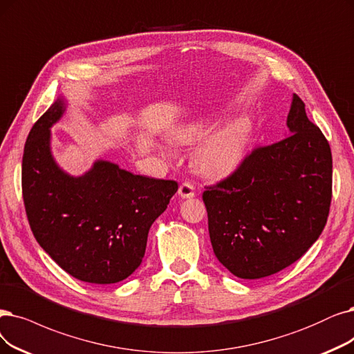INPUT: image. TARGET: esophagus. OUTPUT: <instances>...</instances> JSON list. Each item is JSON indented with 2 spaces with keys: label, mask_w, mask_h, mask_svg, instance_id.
Returning <instances> with one entry per match:
<instances>
[{
  "label": "esophagus",
  "mask_w": 354,
  "mask_h": 354,
  "mask_svg": "<svg viewBox=\"0 0 354 354\" xmlns=\"http://www.w3.org/2000/svg\"><path fill=\"white\" fill-rule=\"evenodd\" d=\"M194 194H196L194 187L193 185H190V183H183V185L178 187V196L181 199H192V197H194Z\"/></svg>",
  "instance_id": "esophagus-1"
}]
</instances>
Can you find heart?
<instances>
[{"label": "heart", "mask_w": 354, "mask_h": 354, "mask_svg": "<svg viewBox=\"0 0 354 354\" xmlns=\"http://www.w3.org/2000/svg\"><path fill=\"white\" fill-rule=\"evenodd\" d=\"M214 124L215 120L210 116L194 118L176 128L173 139L181 145H192L207 135ZM250 135L251 123L245 116L232 118L218 126L194 151L197 171L207 177H222L232 173L245 157Z\"/></svg>", "instance_id": "heart-1"}]
</instances>
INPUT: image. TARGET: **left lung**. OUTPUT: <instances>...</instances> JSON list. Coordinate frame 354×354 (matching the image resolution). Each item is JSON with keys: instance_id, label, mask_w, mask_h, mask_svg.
Segmentation results:
<instances>
[{"instance_id": "obj_1", "label": "left lung", "mask_w": 354, "mask_h": 354, "mask_svg": "<svg viewBox=\"0 0 354 354\" xmlns=\"http://www.w3.org/2000/svg\"><path fill=\"white\" fill-rule=\"evenodd\" d=\"M289 133L254 149L203 193L216 259L239 279H261L299 260L327 223L333 157L328 140L293 94Z\"/></svg>"}]
</instances>
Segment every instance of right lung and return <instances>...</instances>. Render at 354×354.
<instances>
[{"label": "right lung", "instance_id": "right-lung-1", "mask_svg": "<svg viewBox=\"0 0 354 354\" xmlns=\"http://www.w3.org/2000/svg\"><path fill=\"white\" fill-rule=\"evenodd\" d=\"M65 109L59 97L27 136L21 165L27 219L39 245L68 274L94 285L118 283L142 263L151 225L178 185L104 160L82 176L64 171L50 151V128Z\"/></svg>", "mask_w": 354, "mask_h": 354}]
</instances>
